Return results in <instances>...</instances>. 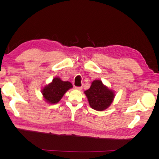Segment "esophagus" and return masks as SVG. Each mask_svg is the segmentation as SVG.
Masks as SVG:
<instances>
[{"mask_svg":"<svg viewBox=\"0 0 159 159\" xmlns=\"http://www.w3.org/2000/svg\"><path fill=\"white\" fill-rule=\"evenodd\" d=\"M75 88L76 89H78V90H81V89H82V87H81H81H75Z\"/></svg>","mask_w":159,"mask_h":159,"instance_id":"34e87169","label":"esophagus"}]
</instances>
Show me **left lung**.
Masks as SVG:
<instances>
[{"label":"left lung","instance_id":"obj_1","mask_svg":"<svg viewBox=\"0 0 159 159\" xmlns=\"http://www.w3.org/2000/svg\"><path fill=\"white\" fill-rule=\"evenodd\" d=\"M84 93L90 107L97 111H103L109 107L115 97L113 91L105 86L100 80L93 81L90 88Z\"/></svg>","mask_w":159,"mask_h":159}]
</instances>
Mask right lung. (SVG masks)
<instances>
[{
  "mask_svg": "<svg viewBox=\"0 0 159 159\" xmlns=\"http://www.w3.org/2000/svg\"><path fill=\"white\" fill-rule=\"evenodd\" d=\"M72 87L73 85L70 81H64L56 78L42 89V92L47 102L54 104L58 102L66 91Z\"/></svg>",
  "mask_w": 159,
  "mask_h": 159,
  "instance_id": "1",
  "label": "right lung"
}]
</instances>
